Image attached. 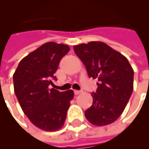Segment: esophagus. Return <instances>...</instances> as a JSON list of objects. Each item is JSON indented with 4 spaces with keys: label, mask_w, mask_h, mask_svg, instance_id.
Returning a JSON list of instances; mask_svg holds the SVG:
<instances>
[{
    "label": "esophagus",
    "mask_w": 149,
    "mask_h": 149,
    "mask_svg": "<svg viewBox=\"0 0 149 149\" xmlns=\"http://www.w3.org/2000/svg\"><path fill=\"white\" fill-rule=\"evenodd\" d=\"M74 94L75 95H78V94H80L81 93H82V91L81 90H74Z\"/></svg>",
    "instance_id": "34e87169"
}]
</instances>
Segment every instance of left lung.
Masks as SVG:
<instances>
[{
    "label": "left lung",
    "instance_id": "left-lung-1",
    "mask_svg": "<svg viewBox=\"0 0 149 149\" xmlns=\"http://www.w3.org/2000/svg\"><path fill=\"white\" fill-rule=\"evenodd\" d=\"M89 78L97 79L93 105L85 111L90 123L109 125L121 116L134 90V70L123 55L101 41L74 45Z\"/></svg>",
    "mask_w": 149,
    "mask_h": 149
}]
</instances>
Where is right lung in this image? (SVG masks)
<instances>
[{"mask_svg":"<svg viewBox=\"0 0 149 149\" xmlns=\"http://www.w3.org/2000/svg\"><path fill=\"white\" fill-rule=\"evenodd\" d=\"M68 45L47 42L21 60L13 74L14 91L23 112L32 123L45 131H56L64 124L73 90L49 89Z\"/></svg>","mask_w":149,"mask_h":149,"instance_id":"add662e5","label":"right lung"}]
</instances>
